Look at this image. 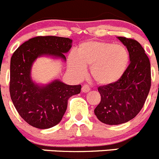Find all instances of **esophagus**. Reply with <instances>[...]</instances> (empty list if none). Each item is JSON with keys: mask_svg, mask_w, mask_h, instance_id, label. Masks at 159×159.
I'll use <instances>...</instances> for the list:
<instances>
[{"mask_svg": "<svg viewBox=\"0 0 159 159\" xmlns=\"http://www.w3.org/2000/svg\"><path fill=\"white\" fill-rule=\"evenodd\" d=\"M90 90H91V88L89 87V86L84 85L82 87V92L87 93V92H88V91H90Z\"/></svg>", "mask_w": 159, "mask_h": 159, "instance_id": "1", "label": "esophagus"}]
</instances>
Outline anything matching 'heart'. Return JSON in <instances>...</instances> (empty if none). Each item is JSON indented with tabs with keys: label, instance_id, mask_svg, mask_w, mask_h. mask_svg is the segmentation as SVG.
I'll list each match as a JSON object with an SVG mask.
<instances>
[{
	"label": "heart",
	"instance_id": "1",
	"mask_svg": "<svg viewBox=\"0 0 159 159\" xmlns=\"http://www.w3.org/2000/svg\"><path fill=\"white\" fill-rule=\"evenodd\" d=\"M130 61L129 50L125 46L105 41H86L79 45L75 53L68 57L72 73L82 78L86 67H91V75L98 84L108 86L119 81Z\"/></svg>",
	"mask_w": 159,
	"mask_h": 159
}]
</instances>
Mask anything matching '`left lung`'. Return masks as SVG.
I'll return each instance as SVG.
<instances>
[{"instance_id": "left-lung-1", "label": "left lung", "mask_w": 159, "mask_h": 159, "mask_svg": "<svg viewBox=\"0 0 159 159\" xmlns=\"http://www.w3.org/2000/svg\"><path fill=\"white\" fill-rule=\"evenodd\" d=\"M129 50L130 64L122 78L98 88L101 102L94 109L97 118L106 125H120L133 119L143 108L151 88V64L137 41L117 37Z\"/></svg>"}]
</instances>
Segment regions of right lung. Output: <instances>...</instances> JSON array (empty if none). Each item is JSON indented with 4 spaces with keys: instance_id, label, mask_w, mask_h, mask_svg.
<instances>
[{
    "instance_id": "obj_1",
    "label": "right lung",
    "mask_w": 159,
    "mask_h": 159,
    "mask_svg": "<svg viewBox=\"0 0 159 159\" xmlns=\"http://www.w3.org/2000/svg\"><path fill=\"white\" fill-rule=\"evenodd\" d=\"M72 39L38 36L14 52L10 62V95L22 118L34 128L46 129L60 123L71 96L80 93L81 85H68L59 80L39 84L31 78L32 65L41 57L61 58L72 48Z\"/></svg>"
}]
</instances>
